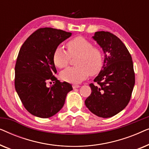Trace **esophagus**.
Wrapping results in <instances>:
<instances>
[{"mask_svg":"<svg viewBox=\"0 0 149 149\" xmlns=\"http://www.w3.org/2000/svg\"><path fill=\"white\" fill-rule=\"evenodd\" d=\"M79 87H80V85H77V84H73V85H72V88H73V89L79 88Z\"/></svg>","mask_w":149,"mask_h":149,"instance_id":"obj_1","label":"esophagus"}]
</instances>
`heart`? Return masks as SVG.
I'll return each instance as SVG.
<instances>
[{
	"label": "heart",
	"instance_id": "heart-1",
	"mask_svg": "<svg viewBox=\"0 0 149 149\" xmlns=\"http://www.w3.org/2000/svg\"><path fill=\"white\" fill-rule=\"evenodd\" d=\"M68 52L62 46H58L54 51L53 60L60 68L67 66L71 57H76L77 66L69 67L62 71L60 77L66 82L77 83L84 80L89 74H98L103 66V55L101 50L86 38L78 36L66 43Z\"/></svg>",
	"mask_w": 149,
	"mask_h": 149
}]
</instances>
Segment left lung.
<instances>
[{
  "instance_id": "8db88e82",
  "label": "left lung",
  "mask_w": 149,
  "mask_h": 149,
  "mask_svg": "<svg viewBox=\"0 0 149 149\" xmlns=\"http://www.w3.org/2000/svg\"><path fill=\"white\" fill-rule=\"evenodd\" d=\"M104 54V64L89 84L91 93L85 100L87 109L97 117L109 118L125 109L132 96L135 74L132 58L125 45L109 32L99 31L92 36Z\"/></svg>"
}]
</instances>
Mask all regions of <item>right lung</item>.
Masks as SVG:
<instances>
[{
	"mask_svg": "<svg viewBox=\"0 0 149 149\" xmlns=\"http://www.w3.org/2000/svg\"><path fill=\"white\" fill-rule=\"evenodd\" d=\"M72 33L52 28H39L22 45L15 67V88L25 109L40 118L56 115L64 104L72 87L54 76L57 70L53 60L57 47ZM56 82L47 87L46 83Z\"/></svg>",
	"mask_w": 149,
	"mask_h": 149,
	"instance_id": "add662e5",
	"label": "right lung"
}]
</instances>
